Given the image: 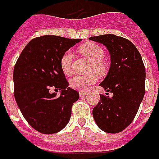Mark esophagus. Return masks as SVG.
<instances>
[{
  "mask_svg": "<svg viewBox=\"0 0 159 159\" xmlns=\"http://www.w3.org/2000/svg\"><path fill=\"white\" fill-rule=\"evenodd\" d=\"M86 95H87V93H84V92H80L79 93V96L81 98L84 97V96H86Z\"/></svg>",
  "mask_w": 159,
  "mask_h": 159,
  "instance_id": "obj_1",
  "label": "esophagus"
}]
</instances>
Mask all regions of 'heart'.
I'll return each mask as SVG.
<instances>
[{
  "mask_svg": "<svg viewBox=\"0 0 159 159\" xmlns=\"http://www.w3.org/2000/svg\"><path fill=\"white\" fill-rule=\"evenodd\" d=\"M80 53L85 56L93 62L92 71L103 74L106 70V65L103 61L104 57V51L102 47L95 43H86L79 47ZM72 60L73 55L70 51H66L61 58V68L62 71L66 75H70L72 72ZM98 81L97 74L92 73L88 76L76 75L70 80V86L72 89L81 92L88 91L92 85Z\"/></svg>",
  "mask_w": 159,
  "mask_h": 159,
  "instance_id": "1",
  "label": "heart"
}]
</instances>
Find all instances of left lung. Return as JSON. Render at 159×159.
I'll return each mask as SVG.
<instances>
[{
    "instance_id": "1",
    "label": "left lung",
    "mask_w": 159,
    "mask_h": 159,
    "mask_svg": "<svg viewBox=\"0 0 159 159\" xmlns=\"http://www.w3.org/2000/svg\"><path fill=\"white\" fill-rule=\"evenodd\" d=\"M102 43L110 55L109 72L99 84L113 93L109 98L100 95L93 109L95 122L108 133H118L132 122L145 94V66L142 56L130 40L115 34L89 38Z\"/></svg>"
}]
</instances>
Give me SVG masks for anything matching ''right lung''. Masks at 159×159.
<instances>
[{"instance_id": "add662e5", "label": "right lung", "mask_w": 159, "mask_h": 159, "mask_svg": "<svg viewBox=\"0 0 159 159\" xmlns=\"http://www.w3.org/2000/svg\"><path fill=\"white\" fill-rule=\"evenodd\" d=\"M82 39L55 35L35 38L25 46L14 66V96L23 117L40 133L54 134L68 124L79 93L70 89L61 68V58ZM54 86L57 96L49 93Z\"/></svg>"}]
</instances>
